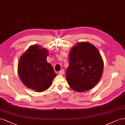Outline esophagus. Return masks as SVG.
I'll return each instance as SVG.
<instances>
[{
  "label": "esophagus",
  "instance_id": "34e87169",
  "mask_svg": "<svg viewBox=\"0 0 125 125\" xmlns=\"http://www.w3.org/2000/svg\"><path fill=\"white\" fill-rule=\"evenodd\" d=\"M64 70H61L60 71H59V74L60 75H63V74H64Z\"/></svg>",
  "mask_w": 125,
  "mask_h": 125
}]
</instances>
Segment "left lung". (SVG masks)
<instances>
[{
	"label": "left lung",
	"mask_w": 125,
	"mask_h": 125,
	"mask_svg": "<svg viewBox=\"0 0 125 125\" xmlns=\"http://www.w3.org/2000/svg\"><path fill=\"white\" fill-rule=\"evenodd\" d=\"M66 78L78 92L89 91L101 79L104 62L98 49L87 42H78L71 49Z\"/></svg>",
	"instance_id": "8db88e82"
}]
</instances>
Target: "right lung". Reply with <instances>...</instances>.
<instances>
[{"label":"right lung","instance_id":"add662e5","mask_svg":"<svg viewBox=\"0 0 125 125\" xmlns=\"http://www.w3.org/2000/svg\"><path fill=\"white\" fill-rule=\"evenodd\" d=\"M48 54L47 49L35 44L30 46L19 60L18 73L21 81L37 92L47 90L56 76L52 66L47 61Z\"/></svg>","mask_w":125,"mask_h":125}]
</instances>
